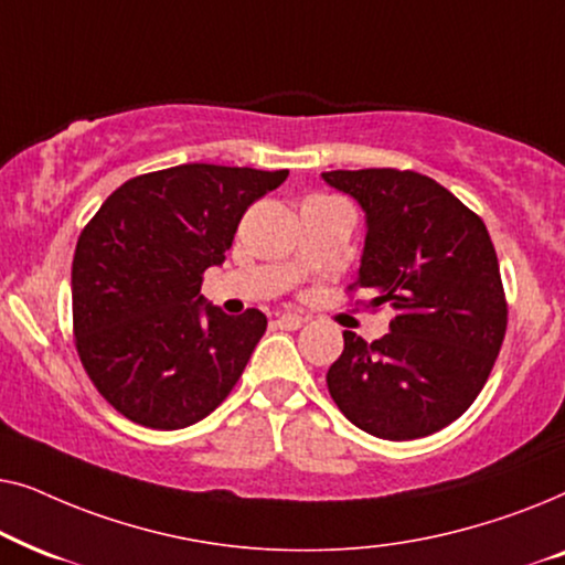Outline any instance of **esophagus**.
<instances>
[{"mask_svg": "<svg viewBox=\"0 0 565 565\" xmlns=\"http://www.w3.org/2000/svg\"><path fill=\"white\" fill-rule=\"evenodd\" d=\"M277 327L280 329H288V331H296V329H300L306 323V319L300 313H282V316H277Z\"/></svg>", "mask_w": 565, "mask_h": 565, "instance_id": "34e87169", "label": "esophagus"}]
</instances>
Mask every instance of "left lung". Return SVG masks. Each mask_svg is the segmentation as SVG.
I'll list each match as a JSON object with an SVG mask.
<instances>
[{"instance_id":"1","label":"left lung","mask_w":565,"mask_h":565,"mask_svg":"<svg viewBox=\"0 0 565 565\" xmlns=\"http://www.w3.org/2000/svg\"><path fill=\"white\" fill-rule=\"evenodd\" d=\"M323 182L365 211V249L352 288L388 303L391 331L373 344L344 331L329 367L331 398L381 439L435 435L468 412L507 334L499 259L483 221L419 172L337 169Z\"/></svg>"}]
</instances>
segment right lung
Returning a JSON list of instances; mask_svg holds the SVG:
<instances>
[{"label": "right lung", "mask_w": 565, "mask_h": 565, "mask_svg": "<svg viewBox=\"0 0 565 565\" xmlns=\"http://www.w3.org/2000/svg\"><path fill=\"white\" fill-rule=\"evenodd\" d=\"M288 169L180 164L120 184L84 226L72 265L74 342L126 419L182 429L228 396L267 316H226L200 296L254 200Z\"/></svg>", "instance_id": "right-lung-1"}]
</instances>
